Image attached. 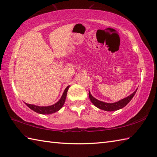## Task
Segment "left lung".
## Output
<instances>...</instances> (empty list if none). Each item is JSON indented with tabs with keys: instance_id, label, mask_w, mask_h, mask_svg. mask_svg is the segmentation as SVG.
Returning a JSON list of instances; mask_svg holds the SVG:
<instances>
[{
	"instance_id": "obj_1",
	"label": "left lung",
	"mask_w": 157,
	"mask_h": 157,
	"mask_svg": "<svg viewBox=\"0 0 157 157\" xmlns=\"http://www.w3.org/2000/svg\"><path fill=\"white\" fill-rule=\"evenodd\" d=\"M137 89H136L135 92H133L129 96L124 98V99H122L121 101H118V102L116 103H105L103 102V101H101L95 99L94 97L92 96L90 92H89V98L91 101V102L93 103V105L96 106L98 108L101 109L105 110V111H108V112H112V111H116V110H118L120 109H122V107H125L127 104L130 102L131 100L133 99L134 97L135 94L136 93Z\"/></svg>"
}]
</instances>
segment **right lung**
<instances>
[{
    "label": "right lung",
    "instance_id": "right-lung-1",
    "mask_svg": "<svg viewBox=\"0 0 157 157\" xmlns=\"http://www.w3.org/2000/svg\"><path fill=\"white\" fill-rule=\"evenodd\" d=\"M69 86H68L65 88V90H64L62 97L60 98V99L58 101L57 103L54 104V105H50V106H45V107L37 106V105H31V104H28V103H26V105L29 107L30 109L33 110L34 112L41 113V114H50V113H55L58 112V110H60L63 107L64 102H65L67 91L69 90Z\"/></svg>",
    "mask_w": 157,
    "mask_h": 157
}]
</instances>
